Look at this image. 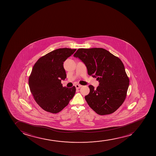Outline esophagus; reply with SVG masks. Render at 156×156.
<instances>
[{
	"instance_id": "esophagus-1",
	"label": "esophagus",
	"mask_w": 156,
	"mask_h": 156,
	"mask_svg": "<svg viewBox=\"0 0 156 156\" xmlns=\"http://www.w3.org/2000/svg\"><path fill=\"white\" fill-rule=\"evenodd\" d=\"M82 86V85H80V84H76V85H75V87H76V89H79Z\"/></svg>"
}]
</instances>
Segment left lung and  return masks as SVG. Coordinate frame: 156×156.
<instances>
[{"label": "left lung", "mask_w": 156, "mask_h": 156, "mask_svg": "<svg viewBox=\"0 0 156 156\" xmlns=\"http://www.w3.org/2000/svg\"><path fill=\"white\" fill-rule=\"evenodd\" d=\"M74 56L84 63L88 74L99 82L96 89L89 86V94L85 96L89 106L100 115L115 112L124 101L129 82L121 59L101 48H80Z\"/></svg>", "instance_id": "left-lung-1"}]
</instances>
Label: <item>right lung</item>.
<instances>
[{"instance_id":"add662e5","label":"right lung","mask_w":156,"mask_h":156,"mask_svg":"<svg viewBox=\"0 0 156 156\" xmlns=\"http://www.w3.org/2000/svg\"><path fill=\"white\" fill-rule=\"evenodd\" d=\"M76 49L59 48L42 56L34 65L29 79L30 91L39 106L56 114L67 106L76 91L74 86L63 87L66 74L63 64Z\"/></svg>"}]
</instances>
